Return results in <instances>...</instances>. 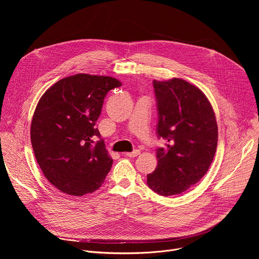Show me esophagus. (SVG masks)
Instances as JSON below:
<instances>
[{
    "mask_svg": "<svg viewBox=\"0 0 259 259\" xmlns=\"http://www.w3.org/2000/svg\"><path fill=\"white\" fill-rule=\"evenodd\" d=\"M139 154H140V151H139V150H134L133 152L127 153L126 156H127V157H130V158H133V157H137Z\"/></svg>",
    "mask_w": 259,
    "mask_h": 259,
    "instance_id": "obj_1",
    "label": "esophagus"
}]
</instances>
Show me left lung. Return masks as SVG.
<instances>
[{"label":"left lung","instance_id":"1","mask_svg":"<svg viewBox=\"0 0 259 259\" xmlns=\"http://www.w3.org/2000/svg\"><path fill=\"white\" fill-rule=\"evenodd\" d=\"M158 109V165L147 186L161 196L186 192L207 173L217 147L218 129L205 94L182 79L154 80Z\"/></svg>","mask_w":259,"mask_h":259}]
</instances>
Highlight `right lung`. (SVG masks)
Returning <instances> with one entry per match:
<instances>
[{"label": "right lung", "mask_w": 259, "mask_h": 259, "mask_svg": "<svg viewBox=\"0 0 259 259\" xmlns=\"http://www.w3.org/2000/svg\"><path fill=\"white\" fill-rule=\"evenodd\" d=\"M120 86L112 77L78 73L51 86L36 105L30 126L34 157L62 193H93L112 168L113 159L95 124L105 95Z\"/></svg>", "instance_id": "add662e5"}]
</instances>
